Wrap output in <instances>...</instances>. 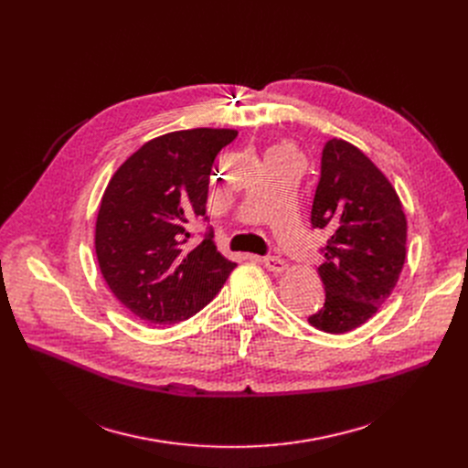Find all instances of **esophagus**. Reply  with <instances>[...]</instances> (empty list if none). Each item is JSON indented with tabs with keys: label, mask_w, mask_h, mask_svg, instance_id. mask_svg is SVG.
Listing matches in <instances>:
<instances>
[{
	"label": "esophagus",
	"mask_w": 468,
	"mask_h": 468,
	"mask_svg": "<svg viewBox=\"0 0 468 468\" xmlns=\"http://www.w3.org/2000/svg\"><path fill=\"white\" fill-rule=\"evenodd\" d=\"M260 261L269 269V271H273V273H281L286 267L284 260H281L279 256H263V258H260Z\"/></svg>",
	"instance_id": "obj_1"
}]
</instances>
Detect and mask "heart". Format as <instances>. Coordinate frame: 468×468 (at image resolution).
Instances as JSON below:
<instances>
[{
  "label": "heart",
  "mask_w": 468,
  "mask_h": 468,
  "mask_svg": "<svg viewBox=\"0 0 468 468\" xmlns=\"http://www.w3.org/2000/svg\"><path fill=\"white\" fill-rule=\"evenodd\" d=\"M271 152H293L290 145H277V147H273Z\"/></svg>",
  "instance_id": "1"
}]
</instances>
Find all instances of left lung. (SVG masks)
<instances>
[{"label": "left lung", "mask_w": 468, "mask_h": 468, "mask_svg": "<svg viewBox=\"0 0 468 468\" xmlns=\"http://www.w3.org/2000/svg\"><path fill=\"white\" fill-rule=\"evenodd\" d=\"M311 226L330 239L318 267L324 305L307 321L328 334L351 332L378 313L399 282L408 231L400 199L358 147L332 138L323 147Z\"/></svg>", "instance_id": "1"}]
</instances>
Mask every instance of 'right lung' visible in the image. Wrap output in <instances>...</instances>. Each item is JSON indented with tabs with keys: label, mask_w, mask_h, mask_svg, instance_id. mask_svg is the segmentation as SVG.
I'll list each match as a JSON object with an SVG mask.
<instances>
[{
	"label": "right lung",
	"mask_w": 468,
	"mask_h": 468,
	"mask_svg": "<svg viewBox=\"0 0 468 468\" xmlns=\"http://www.w3.org/2000/svg\"><path fill=\"white\" fill-rule=\"evenodd\" d=\"M229 129H191L145 142L110 180L94 249L113 296L142 321L176 324L208 305L237 263L214 247L208 226L195 249L187 224L207 216L216 155Z\"/></svg>",
	"instance_id": "obj_1"
}]
</instances>
